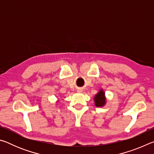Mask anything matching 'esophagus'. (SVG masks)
<instances>
[{
  "label": "esophagus",
  "instance_id": "1",
  "mask_svg": "<svg viewBox=\"0 0 154 154\" xmlns=\"http://www.w3.org/2000/svg\"><path fill=\"white\" fill-rule=\"evenodd\" d=\"M82 91V90H77V92H81Z\"/></svg>",
  "mask_w": 154,
  "mask_h": 154
}]
</instances>
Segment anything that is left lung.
I'll return each mask as SVG.
<instances>
[{
    "label": "left lung",
    "instance_id": "left-lung-1",
    "mask_svg": "<svg viewBox=\"0 0 154 154\" xmlns=\"http://www.w3.org/2000/svg\"><path fill=\"white\" fill-rule=\"evenodd\" d=\"M95 105L96 106H103L105 105L106 103V99L105 96V92L103 90H100L94 97Z\"/></svg>",
    "mask_w": 154,
    "mask_h": 154
}]
</instances>
